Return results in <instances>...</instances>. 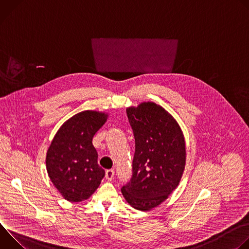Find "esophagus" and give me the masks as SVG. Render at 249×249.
I'll use <instances>...</instances> for the list:
<instances>
[{
    "mask_svg": "<svg viewBox=\"0 0 249 249\" xmlns=\"http://www.w3.org/2000/svg\"><path fill=\"white\" fill-rule=\"evenodd\" d=\"M113 177H114V170L113 169H108V170L105 171V178L107 179L108 181L112 180Z\"/></svg>",
    "mask_w": 249,
    "mask_h": 249,
    "instance_id": "esophagus-1",
    "label": "esophagus"
}]
</instances>
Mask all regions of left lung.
<instances>
[{"instance_id": "obj_1", "label": "left lung", "mask_w": 249, "mask_h": 249, "mask_svg": "<svg viewBox=\"0 0 249 249\" xmlns=\"http://www.w3.org/2000/svg\"><path fill=\"white\" fill-rule=\"evenodd\" d=\"M126 112L136 148L133 176L121 192L130 206L146 212L178 186L186 163L185 139L174 117L155 102L129 106Z\"/></svg>"}]
</instances>
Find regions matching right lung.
Listing matches in <instances>:
<instances>
[{"label":"right lung","mask_w":249,"mask_h":249,"mask_svg":"<svg viewBox=\"0 0 249 249\" xmlns=\"http://www.w3.org/2000/svg\"><path fill=\"white\" fill-rule=\"evenodd\" d=\"M107 118L104 111L79 112L62 124L51 141L46 153L47 173L67 201L89 199L105 175L97 163L92 138Z\"/></svg>","instance_id":"add662e5"}]
</instances>
